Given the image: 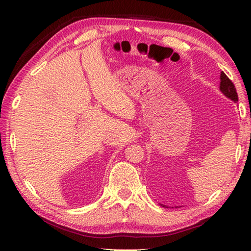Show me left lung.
<instances>
[{"mask_svg":"<svg viewBox=\"0 0 251 251\" xmlns=\"http://www.w3.org/2000/svg\"><path fill=\"white\" fill-rule=\"evenodd\" d=\"M220 91L224 93V95L232 100L235 103L238 101V95L235 85H233V83L228 78V76L224 72H222V74H220Z\"/></svg>","mask_w":251,"mask_h":251,"instance_id":"obj_1","label":"left lung"}]
</instances>
